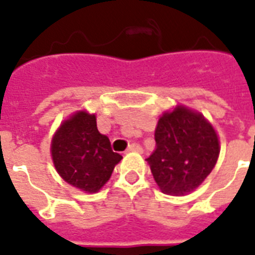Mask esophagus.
<instances>
[{
    "mask_svg": "<svg viewBox=\"0 0 255 255\" xmlns=\"http://www.w3.org/2000/svg\"><path fill=\"white\" fill-rule=\"evenodd\" d=\"M127 152H143V148H141L140 144L132 143L131 145L127 148Z\"/></svg>",
    "mask_w": 255,
    "mask_h": 255,
    "instance_id": "obj_1",
    "label": "esophagus"
}]
</instances>
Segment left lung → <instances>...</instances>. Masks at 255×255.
I'll return each instance as SVG.
<instances>
[{"label":"left lung","mask_w":255,"mask_h":255,"mask_svg":"<svg viewBox=\"0 0 255 255\" xmlns=\"http://www.w3.org/2000/svg\"><path fill=\"white\" fill-rule=\"evenodd\" d=\"M156 149L147 159L161 192L184 196L205 180L217 163L220 144L201 114L185 107L165 112L155 131Z\"/></svg>","instance_id":"8db88e82"}]
</instances>
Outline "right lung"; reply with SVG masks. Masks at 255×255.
<instances>
[{
  "mask_svg": "<svg viewBox=\"0 0 255 255\" xmlns=\"http://www.w3.org/2000/svg\"><path fill=\"white\" fill-rule=\"evenodd\" d=\"M51 156L61 177L87 193L98 192L123 159L112 151L107 136L98 131L95 115L85 111L77 112L59 127L53 137Z\"/></svg>",
  "mask_w": 255,
  "mask_h": 255,
  "instance_id": "obj_1",
  "label": "right lung"
}]
</instances>
